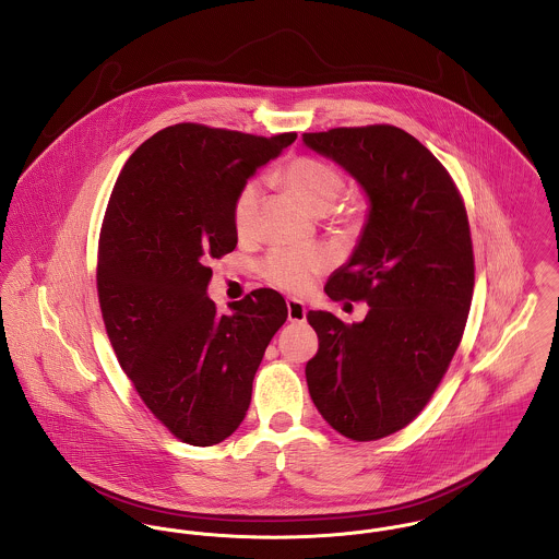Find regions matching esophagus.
<instances>
[{
	"label": "esophagus",
	"mask_w": 559,
	"mask_h": 559,
	"mask_svg": "<svg viewBox=\"0 0 559 559\" xmlns=\"http://www.w3.org/2000/svg\"><path fill=\"white\" fill-rule=\"evenodd\" d=\"M287 319L292 323H304L306 321V306H304V301L296 300V298L287 300Z\"/></svg>",
	"instance_id": "1"
}]
</instances>
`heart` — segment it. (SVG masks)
<instances>
[{"mask_svg": "<svg viewBox=\"0 0 559 559\" xmlns=\"http://www.w3.org/2000/svg\"><path fill=\"white\" fill-rule=\"evenodd\" d=\"M283 182L298 195L301 204L312 213H325L334 206L343 193L341 173L314 157H296L281 170ZM259 185L249 180L236 195L234 202V227L240 238H247L255 229ZM328 267V255L317 249H274L261 263V272L267 283L278 289L300 294L306 292L314 276Z\"/></svg>", "mask_w": 559, "mask_h": 559, "instance_id": "heart-1", "label": "heart"}]
</instances>
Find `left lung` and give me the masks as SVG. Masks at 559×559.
Wrapping results in <instances>:
<instances>
[{
    "label": "left lung",
    "mask_w": 559,
    "mask_h": 559,
    "mask_svg": "<svg viewBox=\"0 0 559 559\" xmlns=\"http://www.w3.org/2000/svg\"><path fill=\"white\" fill-rule=\"evenodd\" d=\"M304 144L350 174L368 216L350 258L332 272V300H366L346 325L310 310L319 350L306 364L310 397L350 440L406 428L430 402L466 328L474 287L468 215L453 178L393 126L304 133Z\"/></svg>",
    "instance_id": "1"
}]
</instances>
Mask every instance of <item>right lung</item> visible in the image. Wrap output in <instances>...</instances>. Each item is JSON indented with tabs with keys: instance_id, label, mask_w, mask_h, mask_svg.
Segmentation results:
<instances>
[{
	"instance_id": "right-lung-1",
	"label": "right lung",
	"mask_w": 559,
	"mask_h": 559,
	"mask_svg": "<svg viewBox=\"0 0 559 559\" xmlns=\"http://www.w3.org/2000/svg\"><path fill=\"white\" fill-rule=\"evenodd\" d=\"M296 138L178 123L140 144L112 189L97 255L106 332L142 402L187 444L238 430L265 346L287 321L274 289L218 314L206 261L236 249L238 191Z\"/></svg>"
}]
</instances>
